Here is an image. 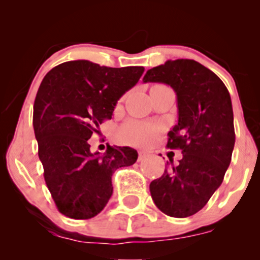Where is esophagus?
Returning a JSON list of instances; mask_svg holds the SVG:
<instances>
[{
  "mask_svg": "<svg viewBox=\"0 0 260 260\" xmlns=\"http://www.w3.org/2000/svg\"><path fill=\"white\" fill-rule=\"evenodd\" d=\"M147 157V154L144 153V151H139L138 153V161H143Z\"/></svg>",
  "mask_w": 260,
  "mask_h": 260,
  "instance_id": "esophagus-1",
  "label": "esophagus"
}]
</instances>
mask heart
I'll use <instances>...</instances> for the list:
<instances>
[{"mask_svg":"<svg viewBox=\"0 0 260 260\" xmlns=\"http://www.w3.org/2000/svg\"><path fill=\"white\" fill-rule=\"evenodd\" d=\"M159 132V127L140 121H129L121 128L120 138L123 143L133 145H145L150 143Z\"/></svg>","mask_w":260,"mask_h":260,"instance_id":"heart-1","label":"heart"}]
</instances>
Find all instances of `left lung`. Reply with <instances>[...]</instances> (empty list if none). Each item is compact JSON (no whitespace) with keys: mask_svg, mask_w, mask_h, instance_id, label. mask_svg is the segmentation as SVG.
I'll return each instance as SVG.
<instances>
[{"mask_svg":"<svg viewBox=\"0 0 260 260\" xmlns=\"http://www.w3.org/2000/svg\"><path fill=\"white\" fill-rule=\"evenodd\" d=\"M143 82L164 83L175 90L178 122L168 133L166 147L182 151L180 164L150 183L151 198L166 215L190 216L220 187L231 162L235 127L230 92L194 59H169L149 70Z\"/></svg>","mask_w":260,"mask_h":260,"instance_id":"left-lung-1","label":"left lung"}]
</instances>
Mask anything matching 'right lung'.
Wrapping results in <instances>:
<instances>
[{
    "mask_svg": "<svg viewBox=\"0 0 260 260\" xmlns=\"http://www.w3.org/2000/svg\"><path fill=\"white\" fill-rule=\"evenodd\" d=\"M143 72L138 66L111 68L78 59L56 66L41 82L32 126L45 182L64 216L86 220L98 215L112 196L113 172L138 159L129 147L91 153L88 139L111 120L117 101Z\"/></svg>",
    "mask_w": 260,
    "mask_h": 260,
    "instance_id": "right-lung-1",
    "label": "right lung"
}]
</instances>
